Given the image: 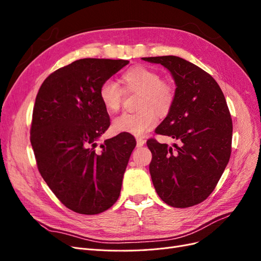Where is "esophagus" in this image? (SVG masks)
I'll return each mask as SVG.
<instances>
[{
  "instance_id": "obj_1",
  "label": "esophagus",
  "mask_w": 261,
  "mask_h": 261,
  "mask_svg": "<svg viewBox=\"0 0 261 261\" xmlns=\"http://www.w3.org/2000/svg\"><path fill=\"white\" fill-rule=\"evenodd\" d=\"M136 141H137V147H143L146 144V140L143 137H137Z\"/></svg>"
}]
</instances>
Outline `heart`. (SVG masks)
I'll return each instance as SVG.
<instances>
[{
    "mask_svg": "<svg viewBox=\"0 0 261 261\" xmlns=\"http://www.w3.org/2000/svg\"><path fill=\"white\" fill-rule=\"evenodd\" d=\"M126 91L139 92L136 113H123L114 118L113 129L117 133L143 136L156 123L158 115L168 114L174 103L175 92L171 84L162 81L155 70L146 66H135L122 75ZM123 91L114 82L106 81L99 88V99L108 112L114 113L121 107Z\"/></svg>",
    "mask_w": 261,
    "mask_h": 261,
    "instance_id": "1",
    "label": "heart"
}]
</instances>
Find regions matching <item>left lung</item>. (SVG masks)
<instances>
[{"mask_svg": "<svg viewBox=\"0 0 261 261\" xmlns=\"http://www.w3.org/2000/svg\"><path fill=\"white\" fill-rule=\"evenodd\" d=\"M141 60L167 68L176 86L174 103L155 133L179 146L147 141L155 192L169 206H195L213 192L230 160L233 125L224 94L211 75L184 59Z\"/></svg>", "mask_w": 261, "mask_h": 261, "instance_id": "left-lung-1", "label": "left lung"}]
</instances>
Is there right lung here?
<instances>
[{
	"label": "right lung",
	"instance_id": "obj_1",
	"mask_svg": "<svg viewBox=\"0 0 261 261\" xmlns=\"http://www.w3.org/2000/svg\"><path fill=\"white\" fill-rule=\"evenodd\" d=\"M129 63L82 59L52 73L36 97L30 141L38 170L68 209L98 215L118 199L136 140L127 133L98 140L110 126L99 88Z\"/></svg>",
	"mask_w": 261,
	"mask_h": 261
}]
</instances>
